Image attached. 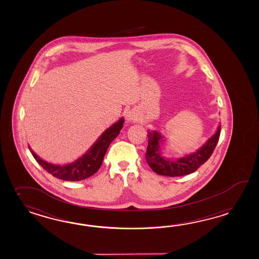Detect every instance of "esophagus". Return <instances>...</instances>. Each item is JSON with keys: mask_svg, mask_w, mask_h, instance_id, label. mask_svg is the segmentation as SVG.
<instances>
[{"mask_svg": "<svg viewBox=\"0 0 259 259\" xmlns=\"http://www.w3.org/2000/svg\"><path fill=\"white\" fill-rule=\"evenodd\" d=\"M127 120L128 121H135L137 119L136 115L133 113V112H128L126 115Z\"/></svg>", "mask_w": 259, "mask_h": 259, "instance_id": "34e87169", "label": "esophagus"}]
</instances>
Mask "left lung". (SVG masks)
<instances>
[{
	"instance_id": "obj_1",
	"label": "left lung",
	"mask_w": 259,
	"mask_h": 259,
	"mask_svg": "<svg viewBox=\"0 0 259 259\" xmlns=\"http://www.w3.org/2000/svg\"><path fill=\"white\" fill-rule=\"evenodd\" d=\"M221 125L218 131L210 138L207 143L197 150L195 153L185 156L176 161L163 159L160 153V142L161 138L160 133H149L148 147L146 151V161L150 168L158 175L165 177H182L195 172L213 154L220 137Z\"/></svg>"
}]
</instances>
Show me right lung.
Returning <instances> with one entry per match:
<instances>
[{
	"mask_svg": "<svg viewBox=\"0 0 259 259\" xmlns=\"http://www.w3.org/2000/svg\"><path fill=\"white\" fill-rule=\"evenodd\" d=\"M123 121L124 120L121 118V120L108 128L84 155L79 158L74 162L67 165L60 166L48 163L36 155L32 150L30 151L40 166L55 178L68 181L83 180L98 172V169L102 164L104 156L106 154L109 145L121 131Z\"/></svg>",
	"mask_w": 259,
	"mask_h": 259,
	"instance_id": "obj_1",
	"label": "right lung"
}]
</instances>
